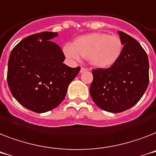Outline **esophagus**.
<instances>
[{
	"label": "esophagus",
	"mask_w": 156,
	"mask_h": 156,
	"mask_svg": "<svg viewBox=\"0 0 156 156\" xmlns=\"http://www.w3.org/2000/svg\"><path fill=\"white\" fill-rule=\"evenodd\" d=\"M87 70H88L87 68H80V73H83V72H86V71H87Z\"/></svg>",
	"instance_id": "1"
}]
</instances>
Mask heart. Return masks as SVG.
<instances>
[{"mask_svg": "<svg viewBox=\"0 0 156 156\" xmlns=\"http://www.w3.org/2000/svg\"><path fill=\"white\" fill-rule=\"evenodd\" d=\"M122 50V42L118 35L91 33L76 38L73 45H65L63 51L72 61H79L81 55L93 67L107 68L118 62Z\"/></svg>", "mask_w": 156, "mask_h": 156, "instance_id": "obj_1", "label": "heart"}]
</instances>
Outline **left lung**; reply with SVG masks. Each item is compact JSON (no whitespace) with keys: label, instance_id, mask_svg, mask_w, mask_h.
Segmentation results:
<instances>
[{"label":"left lung","instance_id":"8db88e82","mask_svg":"<svg viewBox=\"0 0 156 156\" xmlns=\"http://www.w3.org/2000/svg\"><path fill=\"white\" fill-rule=\"evenodd\" d=\"M123 50L118 62L109 68L93 70L90 95L99 108L110 113L129 109L141 99L149 84V61L140 43L118 31Z\"/></svg>","mask_w":156,"mask_h":156}]
</instances>
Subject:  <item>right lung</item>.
<instances>
[{
    "label": "right lung",
    "instance_id": "right-lung-1",
    "mask_svg": "<svg viewBox=\"0 0 156 156\" xmlns=\"http://www.w3.org/2000/svg\"><path fill=\"white\" fill-rule=\"evenodd\" d=\"M56 32L44 31L22 39L8 61L7 82L13 98L27 109L45 113L57 107L80 68L63 63L65 56L51 39Z\"/></svg>",
    "mask_w": 156,
    "mask_h": 156
}]
</instances>
